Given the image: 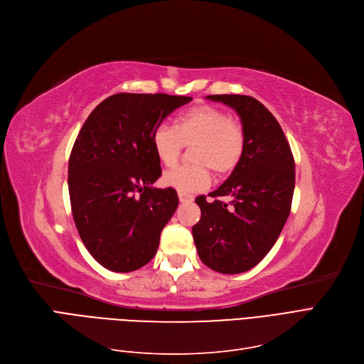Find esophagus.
Segmentation results:
<instances>
[{"mask_svg": "<svg viewBox=\"0 0 364 364\" xmlns=\"http://www.w3.org/2000/svg\"><path fill=\"white\" fill-rule=\"evenodd\" d=\"M178 199H180V203L187 204V203H192L193 196L189 195V193H181V192H178Z\"/></svg>", "mask_w": 364, "mask_h": 364, "instance_id": "obj_1", "label": "esophagus"}]
</instances>
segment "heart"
I'll list each match as a JSON object with an SVG mask.
<instances>
[{
  "label": "heart",
  "instance_id": "1",
  "mask_svg": "<svg viewBox=\"0 0 364 364\" xmlns=\"http://www.w3.org/2000/svg\"><path fill=\"white\" fill-rule=\"evenodd\" d=\"M193 146V166L169 169L161 183L181 193L205 189L211 169L218 177L231 173L245 154V130L230 114L211 105H199L175 118L173 127L160 124L151 133L153 151L161 165L172 166L184 146Z\"/></svg>",
  "mask_w": 364,
  "mask_h": 364
}]
</instances>
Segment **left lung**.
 <instances>
[{
    "label": "left lung",
    "instance_id": "1",
    "mask_svg": "<svg viewBox=\"0 0 364 364\" xmlns=\"http://www.w3.org/2000/svg\"><path fill=\"white\" fill-rule=\"evenodd\" d=\"M238 114L246 148L240 165L208 196H198L200 219L192 228L200 261L223 274L245 273L274 246L289 216L295 186L291 146L277 119L250 96L214 94ZM230 197V203L220 200Z\"/></svg>",
    "mask_w": 364,
    "mask_h": 364
}]
</instances>
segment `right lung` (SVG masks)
I'll use <instances>...</instances> for the list:
<instances>
[{
    "instance_id": "right-lung-1",
    "label": "right lung",
    "mask_w": 364,
    "mask_h": 364,
    "mask_svg": "<svg viewBox=\"0 0 364 364\" xmlns=\"http://www.w3.org/2000/svg\"><path fill=\"white\" fill-rule=\"evenodd\" d=\"M191 100L114 94L94 107L77 134L69 159L73 220L91 257L107 270L129 273L154 258L178 196L171 187H153L161 168L151 133Z\"/></svg>"
}]
</instances>
